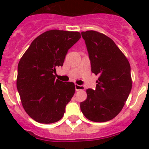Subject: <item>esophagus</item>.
Returning a JSON list of instances; mask_svg holds the SVG:
<instances>
[{
    "mask_svg": "<svg viewBox=\"0 0 149 149\" xmlns=\"http://www.w3.org/2000/svg\"><path fill=\"white\" fill-rule=\"evenodd\" d=\"M75 90L76 91H80V90H84V86H80V85H77V84H75Z\"/></svg>",
    "mask_w": 149,
    "mask_h": 149,
    "instance_id": "obj_1",
    "label": "esophagus"
}]
</instances>
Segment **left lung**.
Wrapping results in <instances>:
<instances>
[{
	"instance_id": "1",
	"label": "left lung",
	"mask_w": 149,
	"mask_h": 149,
	"mask_svg": "<svg viewBox=\"0 0 149 149\" xmlns=\"http://www.w3.org/2000/svg\"><path fill=\"white\" fill-rule=\"evenodd\" d=\"M91 72L99 76L95 90H86L82 113L93 122L111 120L120 112L132 86L129 61L111 38L96 31L82 32Z\"/></svg>"
}]
</instances>
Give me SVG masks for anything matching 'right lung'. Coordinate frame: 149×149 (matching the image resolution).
Here are the masks:
<instances>
[{"label":"right lung","mask_w":149,"mask_h":149,"mask_svg":"<svg viewBox=\"0 0 149 149\" xmlns=\"http://www.w3.org/2000/svg\"><path fill=\"white\" fill-rule=\"evenodd\" d=\"M80 37L78 32L49 30L37 37L20 58L17 91L24 110L37 122L53 123L63 116L75 86L55 79L54 74Z\"/></svg>","instance_id":"1"}]
</instances>
